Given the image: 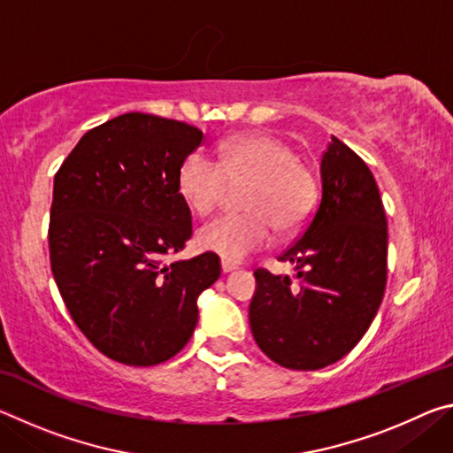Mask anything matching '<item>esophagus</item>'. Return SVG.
<instances>
[{
    "label": "esophagus",
    "instance_id": "1",
    "mask_svg": "<svg viewBox=\"0 0 453 453\" xmlns=\"http://www.w3.org/2000/svg\"><path fill=\"white\" fill-rule=\"evenodd\" d=\"M237 270V264L227 262V259H221V272L229 273V272H235Z\"/></svg>",
    "mask_w": 453,
    "mask_h": 453
}]
</instances>
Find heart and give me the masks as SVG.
Returning a JSON list of instances; mask_svg holds the SVG:
<instances>
[{"label": "heart", "instance_id": "b5f03b06", "mask_svg": "<svg viewBox=\"0 0 453 453\" xmlns=\"http://www.w3.org/2000/svg\"><path fill=\"white\" fill-rule=\"evenodd\" d=\"M218 162L202 151L186 156L178 170V191L197 213L218 208L227 181H250L243 196L248 213H227L197 229L202 250L227 262H242L265 248L280 232H294L310 219L318 202V181L291 145L267 134H243L219 145Z\"/></svg>", "mask_w": 453, "mask_h": 453}]
</instances>
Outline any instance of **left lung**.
<instances>
[{"label": "left lung", "mask_w": 453, "mask_h": 453, "mask_svg": "<svg viewBox=\"0 0 453 453\" xmlns=\"http://www.w3.org/2000/svg\"><path fill=\"white\" fill-rule=\"evenodd\" d=\"M321 197L308 227L280 262L296 278L257 270L250 326L281 367L311 372L356 348L378 313L388 275V221L373 173L332 135L321 156Z\"/></svg>", "instance_id": "obj_1"}]
</instances>
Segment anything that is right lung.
<instances>
[{"label": "right lung", "instance_id": "1", "mask_svg": "<svg viewBox=\"0 0 453 453\" xmlns=\"http://www.w3.org/2000/svg\"><path fill=\"white\" fill-rule=\"evenodd\" d=\"M203 140L183 121L132 111L81 137L53 180L50 259L83 335L126 365L173 357L197 326L216 254L165 264L191 237L178 170Z\"/></svg>", "mask_w": 453, "mask_h": 453}]
</instances>
